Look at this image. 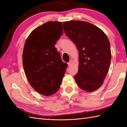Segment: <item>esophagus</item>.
<instances>
[{
    "mask_svg": "<svg viewBox=\"0 0 127 127\" xmlns=\"http://www.w3.org/2000/svg\"><path fill=\"white\" fill-rule=\"evenodd\" d=\"M68 67H70L71 66V65H72V61L71 60L68 63Z\"/></svg>",
    "mask_w": 127,
    "mask_h": 127,
    "instance_id": "obj_1",
    "label": "esophagus"
}]
</instances>
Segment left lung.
I'll return each instance as SVG.
<instances>
[{
	"mask_svg": "<svg viewBox=\"0 0 127 127\" xmlns=\"http://www.w3.org/2000/svg\"><path fill=\"white\" fill-rule=\"evenodd\" d=\"M63 25L66 35L79 52L78 71L74 76L77 84L87 92L97 90L110 68L111 52L108 38L102 30L87 22H64Z\"/></svg>",
	"mask_w": 127,
	"mask_h": 127,
	"instance_id": "left-lung-1",
	"label": "left lung"
}]
</instances>
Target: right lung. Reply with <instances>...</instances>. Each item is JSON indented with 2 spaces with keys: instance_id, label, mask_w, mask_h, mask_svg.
<instances>
[{
  "instance_id": "obj_1",
  "label": "right lung",
  "mask_w": 127,
  "mask_h": 127,
  "mask_svg": "<svg viewBox=\"0 0 127 127\" xmlns=\"http://www.w3.org/2000/svg\"><path fill=\"white\" fill-rule=\"evenodd\" d=\"M63 34L62 23L48 22L33 30L24 44L22 59L26 78L35 91L46 96L58 91L67 67L55 47Z\"/></svg>"
}]
</instances>
